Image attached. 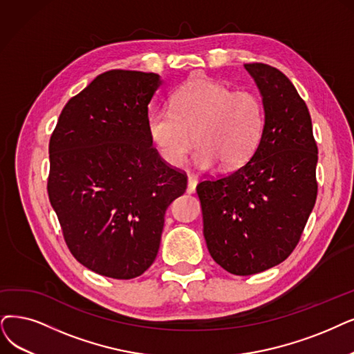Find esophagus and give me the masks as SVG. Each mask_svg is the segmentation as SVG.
<instances>
[{"label": "esophagus", "mask_w": 354, "mask_h": 354, "mask_svg": "<svg viewBox=\"0 0 354 354\" xmlns=\"http://www.w3.org/2000/svg\"><path fill=\"white\" fill-rule=\"evenodd\" d=\"M196 186H197V177L193 176V174H189V178H187V193H193L196 190Z\"/></svg>", "instance_id": "obj_1"}]
</instances>
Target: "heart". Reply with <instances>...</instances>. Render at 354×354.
I'll use <instances>...</instances> for the list:
<instances>
[{"label":"heart","instance_id":"b5f03b06","mask_svg":"<svg viewBox=\"0 0 354 354\" xmlns=\"http://www.w3.org/2000/svg\"><path fill=\"white\" fill-rule=\"evenodd\" d=\"M151 142L173 167L185 164L193 145V161L201 168L216 162L235 169L256 152L264 132V106L250 91H234L212 78L186 82L169 97V109L147 118Z\"/></svg>","mask_w":354,"mask_h":354}]
</instances>
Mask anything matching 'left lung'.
<instances>
[{
	"mask_svg": "<svg viewBox=\"0 0 354 354\" xmlns=\"http://www.w3.org/2000/svg\"><path fill=\"white\" fill-rule=\"evenodd\" d=\"M244 66L263 95L261 140L241 167L196 187L210 256L236 276L264 272L290 256L318 193V147L302 97L277 68Z\"/></svg>",
	"mask_w": 354,
	"mask_h": 354,
	"instance_id": "left-lung-1",
	"label": "left lung"
}]
</instances>
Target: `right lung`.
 <instances>
[{
	"label": "right lung",
	"mask_w": 354,
	"mask_h": 354,
	"mask_svg": "<svg viewBox=\"0 0 354 354\" xmlns=\"http://www.w3.org/2000/svg\"><path fill=\"white\" fill-rule=\"evenodd\" d=\"M160 77L111 69L65 104L49 140L48 194L71 254L128 280L153 263L165 210L187 176L167 164L147 131Z\"/></svg>",
	"instance_id": "obj_1"
}]
</instances>
